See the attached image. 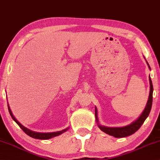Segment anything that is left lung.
<instances>
[{
    "label": "left lung",
    "mask_w": 160,
    "mask_h": 160,
    "mask_svg": "<svg viewBox=\"0 0 160 160\" xmlns=\"http://www.w3.org/2000/svg\"><path fill=\"white\" fill-rule=\"evenodd\" d=\"M146 61V60H145ZM147 62L148 66L149 69L151 70V67L149 66L148 62ZM149 82H150V92H149V96H148V100L147 104L145 106V108L140 116L136 120H134V122H131V124L128 125H125L123 127H107L104 126L100 124L98 120V109L95 107V118H96V122L98 123V127L100 128L101 131H102L103 132L106 133L107 134L111 135L117 138H122V137H125L130 136V135L134 134L138 129L140 128L141 125L143 124V122H145V120H146V118L148 117L149 113L151 112V106H152V101H153V85L152 81H151V79L149 76Z\"/></svg>",
    "instance_id": "1"
}]
</instances>
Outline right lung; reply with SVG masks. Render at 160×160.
<instances>
[{
	"label": "right lung",
	"mask_w": 160,
	"mask_h": 160,
	"mask_svg": "<svg viewBox=\"0 0 160 160\" xmlns=\"http://www.w3.org/2000/svg\"><path fill=\"white\" fill-rule=\"evenodd\" d=\"M8 109H9V114H10V115H11L12 118L13 119L14 121H15V122L17 123L18 125H19L20 128H21L22 130H23L24 132L26 133V134L29 135V136L32 137V138L38 139H48L52 138V137L59 136V135L62 134V133L66 132V131L68 129V128H66V129H63V130L59 131H55V132H48V133L36 132V131H33L30 130V129H29V128H26V127L23 126V125H22L21 122H18L17 119H16L15 117H14V115L12 114V111H11V109H10V108H9V104H8Z\"/></svg>",
	"instance_id": "obj_1"
}]
</instances>
